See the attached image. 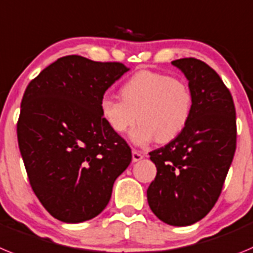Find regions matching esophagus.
Instances as JSON below:
<instances>
[{
    "instance_id": "esophagus-1",
    "label": "esophagus",
    "mask_w": 253,
    "mask_h": 253,
    "mask_svg": "<svg viewBox=\"0 0 253 253\" xmlns=\"http://www.w3.org/2000/svg\"><path fill=\"white\" fill-rule=\"evenodd\" d=\"M143 156H145V155H143L142 152L137 151V150H133V151H132V161H133V163H137V161L142 160Z\"/></svg>"
}]
</instances>
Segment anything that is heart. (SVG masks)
I'll return each mask as SVG.
<instances>
[{
	"label": "heart",
	"mask_w": 253,
	"mask_h": 253,
	"mask_svg": "<svg viewBox=\"0 0 253 253\" xmlns=\"http://www.w3.org/2000/svg\"><path fill=\"white\" fill-rule=\"evenodd\" d=\"M122 99L104 95L99 102L102 118L113 132L122 135L133 126L129 138L136 145L174 140L188 124L193 97L188 84L158 72L142 70L120 90Z\"/></svg>",
	"instance_id": "heart-1"
}]
</instances>
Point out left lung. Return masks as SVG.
Listing matches in <instances>:
<instances>
[{"mask_svg":"<svg viewBox=\"0 0 253 253\" xmlns=\"http://www.w3.org/2000/svg\"><path fill=\"white\" fill-rule=\"evenodd\" d=\"M189 82L193 104L183 131L150 152L158 174L147 189L154 214L184 227L208 214L222 192L236 151V110L228 88L204 61H171Z\"/></svg>","mask_w":253,"mask_h":253,"instance_id":"1","label":"left lung"}]
</instances>
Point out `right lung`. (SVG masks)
Segmentation results:
<instances>
[{
    "mask_svg": "<svg viewBox=\"0 0 253 253\" xmlns=\"http://www.w3.org/2000/svg\"><path fill=\"white\" fill-rule=\"evenodd\" d=\"M128 70L121 63L68 55L25 90L17 122L20 152L34 193L61 222L97 217L131 163V149L99 110L104 92Z\"/></svg>",
    "mask_w": 253,
    "mask_h": 253,
    "instance_id": "obj_1",
    "label": "right lung"
}]
</instances>
